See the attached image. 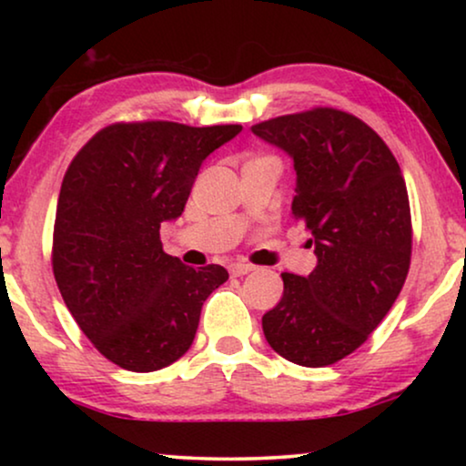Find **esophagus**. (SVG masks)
I'll use <instances>...</instances> for the list:
<instances>
[{"label":"esophagus","instance_id":"obj_1","mask_svg":"<svg viewBox=\"0 0 466 466\" xmlns=\"http://www.w3.org/2000/svg\"><path fill=\"white\" fill-rule=\"evenodd\" d=\"M228 271H231V276L241 278V276H246V273L254 271V267L248 265V263H233L231 267H228Z\"/></svg>","mask_w":466,"mask_h":466}]
</instances>
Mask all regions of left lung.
I'll return each instance as SVG.
<instances>
[{
    "mask_svg": "<svg viewBox=\"0 0 466 466\" xmlns=\"http://www.w3.org/2000/svg\"><path fill=\"white\" fill-rule=\"evenodd\" d=\"M252 133L295 163L292 216L311 231L318 258L308 278L282 273L284 295L263 316L265 339L295 365H333L367 341L405 284L403 174L371 127L335 107L265 120Z\"/></svg>",
    "mask_w": 466,
    "mask_h": 466,
    "instance_id": "left-lung-1",
    "label": "left lung"
}]
</instances>
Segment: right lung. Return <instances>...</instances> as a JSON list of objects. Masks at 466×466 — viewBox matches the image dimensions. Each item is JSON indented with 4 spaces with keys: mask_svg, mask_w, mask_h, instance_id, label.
I'll return each mask as SVG.
<instances>
[{
    "mask_svg": "<svg viewBox=\"0 0 466 466\" xmlns=\"http://www.w3.org/2000/svg\"><path fill=\"white\" fill-rule=\"evenodd\" d=\"M241 125L116 123L82 146L56 203L53 271L95 348L127 371L176 362L195 339L203 301L228 279L163 252L161 225L182 216L201 163Z\"/></svg>",
    "mask_w": 466,
    "mask_h": 466,
    "instance_id": "add662e5",
    "label": "right lung"
}]
</instances>
